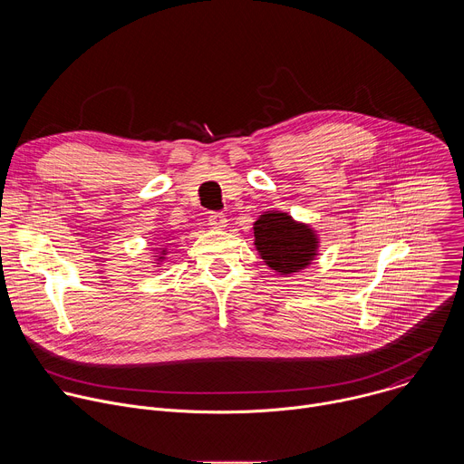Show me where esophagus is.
I'll list each match as a JSON object with an SVG mask.
<instances>
[{"label":"esophagus","mask_w":464,"mask_h":464,"mask_svg":"<svg viewBox=\"0 0 464 464\" xmlns=\"http://www.w3.org/2000/svg\"><path fill=\"white\" fill-rule=\"evenodd\" d=\"M209 226L215 229H224L227 226V218L224 217V213H211L208 218Z\"/></svg>","instance_id":"1"}]
</instances>
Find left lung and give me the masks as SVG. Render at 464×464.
<instances>
[{
	"label": "left lung",
	"instance_id": "8db88e82",
	"mask_svg": "<svg viewBox=\"0 0 464 464\" xmlns=\"http://www.w3.org/2000/svg\"><path fill=\"white\" fill-rule=\"evenodd\" d=\"M255 247L262 260L281 276L304 270L317 255V235L288 213L260 215L253 224Z\"/></svg>",
	"mask_w": 464,
	"mask_h": 464
}]
</instances>
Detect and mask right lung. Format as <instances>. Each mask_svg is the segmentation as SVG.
<instances>
[{
	"label": "right lung",
	"mask_w": 464,
	"mask_h": 464,
	"mask_svg": "<svg viewBox=\"0 0 464 464\" xmlns=\"http://www.w3.org/2000/svg\"><path fill=\"white\" fill-rule=\"evenodd\" d=\"M163 253H165V249H163ZM160 258H163V256H160Z\"/></svg>",
	"instance_id": "add662e5"
}]
</instances>
